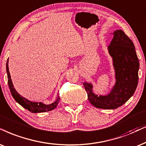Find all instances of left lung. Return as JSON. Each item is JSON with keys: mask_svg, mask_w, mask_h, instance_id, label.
<instances>
[{"mask_svg": "<svg viewBox=\"0 0 146 146\" xmlns=\"http://www.w3.org/2000/svg\"><path fill=\"white\" fill-rule=\"evenodd\" d=\"M109 52L113 58L116 83L107 96H98L92 92L91 84L83 82L88 101L96 108L115 109L123 105L133 96L138 84L139 60L133 41L122 30L113 33Z\"/></svg>", "mask_w": 146, "mask_h": 146, "instance_id": "left-lung-1", "label": "left lung"}]
</instances>
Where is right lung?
Listing matches in <instances>:
<instances>
[{
	"instance_id": "right-lung-1",
	"label": "right lung",
	"mask_w": 146,
	"mask_h": 146,
	"mask_svg": "<svg viewBox=\"0 0 146 146\" xmlns=\"http://www.w3.org/2000/svg\"><path fill=\"white\" fill-rule=\"evenodd\" d=\"M9 58L7 60V77H8V84L9 89H10L11 93L12 94L13 97L14 98V99L16 101L17 103L23 107L25 109H27L28 111H29L30 112L36 113H42V112H46V111H52L53 109H54L58 105V102H59L60 97L58 96V98L54 103H53L51 105H44L42 103H33L28 101L27 99L25 98L20 95L15 90V89L13 87V84L12 83L11 79V75L9 73Z\"/></svg>"
}]
</instances>
